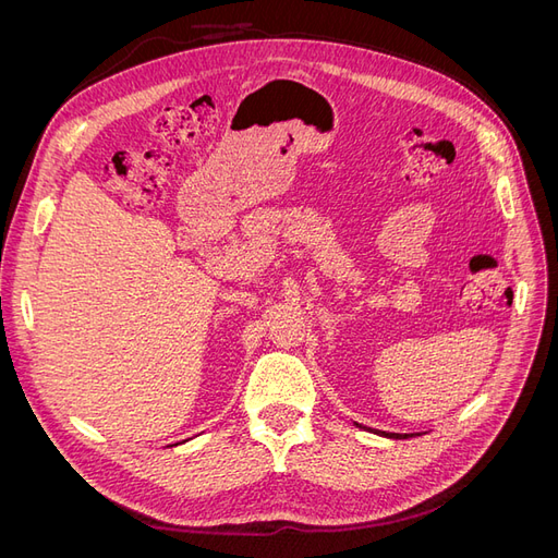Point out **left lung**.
<instances>
[{
	"label": "left lung",
	"mask_w": 558,
	"mask_h": 558,
	"mask_svg": "<svg viewBox=\"0 0 558 558\" xmlns=\"http://www.w3.org/2000/svg\"><path fill=\"white\" fill-rule=\"evenodd\" d=\"M359 426V424H356ZM363 430H369V433H375V435H381V437H391V440H408V437H412L414 433H386V430H373V428H365V426H361Z\"/></svg>",
	"instance_id": "left-lung-1"
}]
</instances>
